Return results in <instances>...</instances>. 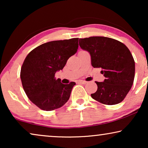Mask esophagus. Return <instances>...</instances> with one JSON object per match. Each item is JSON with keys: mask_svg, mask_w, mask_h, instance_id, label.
Listing matches in <instances>:
<instances>
[{"mask_svg": "<svg viewBox=\"0 0 148 148\" xmlns=\"http://www.w3.org/2000/svg\"><path fill=\"white\" fill-rule=\"evenodd\" d=\"M78 82L79 83V84H87V83H88L86 82V81H84V80H79Z\"/></svg>", "mask_w": 148, "mask_h": 148, "instance_id": "1", "label": "esophagus"}]
</instances>
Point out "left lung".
Here are the masks:
<instances>
[{"label":"left lung","instance_id":"left-lung-1","mask_svg":"<svg viewBox=\"0 0 148 148\" xmlns=\"http://www.w3.org/2000/svg\"><path fill=\"white\" fill-rule=\"evenodd\" d=\"M79 44L90 54L93 67L102 68L101 73L106 77L103 82H96L98 90L92 98L107 105L122 102L135 77V61L129 48L118 40L102 36L81 38Z\"/></svg>","mask_w":148,"mask_h":148}]
</instances>
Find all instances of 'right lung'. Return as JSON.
I'll list each match as a JSON object with an SVG mask.
<instances>
[{"label":"right lung","instance_id":"right-lung-1","mask_svg":"<svg viewBox=\"0 0 148 148\" xmlns=\"http://www.w3.org/2000/svg\"><path fill=\"white\" fill-rule=\"evenodd\" d=\"M78 40L46 42L32 50L24 60L20 73L22 86L28 98L42 110L60 108L69 99L75 83L63 84L54 75L77 51Z\"/></svg>","mask_w":148,"mask_h":148}]
</instances>
